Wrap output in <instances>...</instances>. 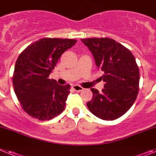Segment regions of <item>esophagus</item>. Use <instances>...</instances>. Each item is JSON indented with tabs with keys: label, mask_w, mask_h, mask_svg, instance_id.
<instances>
[{
	"label": "esophagus",
	"mask_w": 156,
	"mask_h": 156,
	"mask_svg": "<svg viewBox=\"0 0 156 156\" xmlns=\"http://www.w3.org/2000/svg\"><path fill=\"white\" fill-rule=\"evenodd\" d=\"M72 88L75 91H82L83 90V87H82L79 86V85H77V84H75V85H73V87H72Z\"/></svg>",
	"instance_id": "1"
}]
</instances>
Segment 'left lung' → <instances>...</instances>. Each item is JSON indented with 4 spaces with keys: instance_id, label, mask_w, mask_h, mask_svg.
I'll list each match as a JSON object with an SVG mask.
<instances>
[{
    "instance_id": "left-lung-1",
    "label": "left lung",
    "mask_w": 156,
    "mask_h": 156,
    "mask_svg": "<svg viewBox=\"0 0 156 156\" xmlns=\"http://www.w3.org/2000/svg\"><path fill=\"white\" fill-rule=\"evenodd\" d=\"M93 55L95 64L104 73V89L91 88L93 98L88 108L104 120H114L133 105L139 90V69L134 56L123 45L110 38L81 40Z\"/></svg>"
}]
</instances>
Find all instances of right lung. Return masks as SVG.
<instances>
[{
	"label": "right lung",
	"instance_id": "obj_1",
	"mask_svg": "<svg viewBox=\"0 0 156 156\" xmlns=\"http://www.w3.org/2000/svg\"><path fill=\"white\" fill-rule=\"evenodd\" d=\"M76 41L42 38L19 55L12 78L13 87L22 108L30 116L49 120L65 109L70 85H59L48 76L62 55Z\"/></svg>",
	"mask_w": 156,
	"mask_h": 156
}]
</instances>
